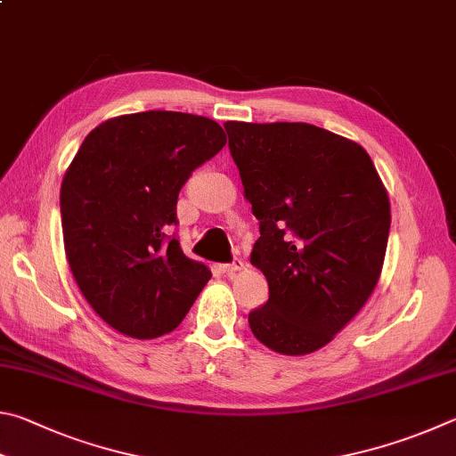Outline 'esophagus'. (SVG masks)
<instances>
[{
  "instance_id": "1",
  "label": "esophagus",
  "mask_w": 456,
  "mask_h": 456,
  "mask_svg": "<svg viewBox=\"0 0 456 456\" xmlns=\"http://www.w3.org/2000/svg\"><path fill=\"white\" fill-rule=\"evenodd\" d=\"M242 268H244V262L240 258H234V262H230V265H220V273L226 274V276H232Z\"/></svg>"
}]
</instances>
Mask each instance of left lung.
I'll list each match as a JSON object with an SVG mask.
<instances>
[{
  "label": "left lung",
  "instance_id": "1",
  "mask_svg": "<svg viewBox=\"0 0 456 456\" xmlns=\"http://www.w3.org/2000/svg\"><path fill=\"white\" fill-rule=\"evenodd\" d=\"M244 198L260 222L250 262L268 281L250 330L274 353L322 348L358 314L385 262L390 202L356 142L305 122H226Z\"/></svg>",
  "mask_w": 456,
  "mask_h": 456
}]
</instances>
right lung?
<instances>
[{
	"label": "right lung",
	"instance_id": "add662e5",
	"mask_svg": "<svg viewBox=\"0 0 456 456\" xmlns=\"http://www.w3.org/2000/svg\"><path fill=\"white\" fill-rule=\"evenodd\" d=\"M226 134L210 118L151 110L86 135L60 190L71 274L103 322L148 340L172 332L212 273L167 234L190 174Z\"/></svg>",
	"mask_w": 456,
	"mask_h": 456
}]
</instances>
